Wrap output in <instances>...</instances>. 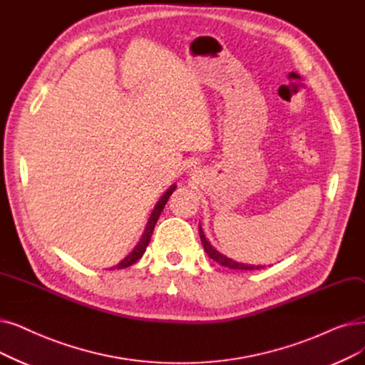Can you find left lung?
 Instances as JSON below:
<instances>
[{
    "mask_svg": "<svg viewBox=\"0 0 365 365\" xmlns=\"http://www.w3.org/2000/svg\"><path fill=\"white\" fill-rule=\"evenodd\" d=\"M200 239H201V243H202V247H204L205 253H207V255H209L213 261H216V262L220 264L222 267H228V268H231V270H259V268H264V265H252V264L237 262V261H234V259H231V258H228V257H225V255H222V253H220L219 250H216V249L209 243V240L205 239V235H204V231H202L201 225H200Z\"/></svg>",
    "mask_w": 365,
    "mask_h": 365,
    "instance_id": "obj_1",
    "label": "left lung"
}]
</instances>
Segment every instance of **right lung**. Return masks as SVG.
Returning a JSON list of instances; mask_svg holds the SVG:
<instances>
[{
    "instance_id": "right-lung-1",
    "label": "right lung",
    "mask_w": 365,
    "mask_h": 365,
    "mask_svg": "<svg viewBox=\"0 0 365 365\" xmlns=\"http://www.w3.org/2000/svg\"><path fill=\"white\" fill-rule=\"evenodd\" d=\"M174 189H176V185L173 183V185L167 189V191L164 192V195L160 198V201L156 202V205L153 207V212H152V215H150V217H149V220H148V225H146V228H145V232H143V235H141V239H140V242L137 243V246L133 249V252L130 253V255H126L118 265L110 268V270H115V268H118V270H119V268L130 267V265L135 264L141 257H143V253L146 252V247H148V245H149V242H150V237H152V232H153V230H155L156 222H158V219H160V215H161V212L164 210L165 204H167V201H168L170 195L173 194Z\"/></svg>"
}]
</instances>
